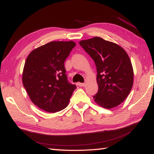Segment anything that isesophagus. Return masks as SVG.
<instances>
[{"mask_svg": "<svg viewBox=\"0 0 154 154\" xmlns=\"http://www.w3.org/2000/svg\"><path fill=\"white\" fill-rule=\"evenodd\" d=\"M78 85H79V86H81V87L85 86V83H78Z\"/></svg>", "mask_w": 154, "mask_h": 154, "instance_id": "esophagus-1", "label": "esophagus"}]
</instances>
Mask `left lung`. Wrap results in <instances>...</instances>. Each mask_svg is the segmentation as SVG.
Returning a JSON list of instances; mask_svg holds the SVG:
<instances>
[{"instance_id": "left-lung-1", "label": "left lung", "mask_w": 154, "mask_h": 154, "mask_svg": "<svg viewBox=\"0 0 154 154\" xmlns=\"http://www.w3.org/2000/svg\"><path fill=\"white\" fill-rule=\"evenodd\" d=\"M94 61L98 91L96 103L111 109L124 102L133 85L134 72L130 58L121 46L98 36L79 41Z\"/></svg>"}]
</instances>
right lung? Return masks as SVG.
Instances as JSON below:
<instances>
[{"label": "right lung", "instance_id": "obj_1", "mask_svg": "<svg viewBox=\"0 0 154 154\" xmlns=\"http://www.w3.org/2000/svg\"><path fill=\"white\" fill-rule=\"evenodd\" d=\"M74 41H51L30 52L25 62L22 83L32 102L49 113L66 107L76 85L68 82L65 60Z\"/></svg>", "mask_w": 154, "mask_h": 154}]
</instances>
